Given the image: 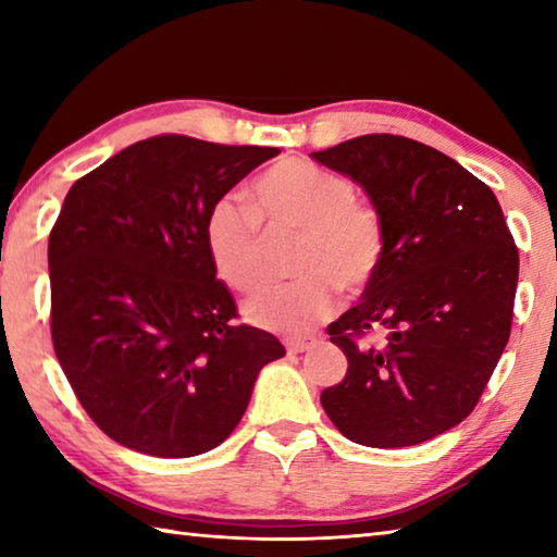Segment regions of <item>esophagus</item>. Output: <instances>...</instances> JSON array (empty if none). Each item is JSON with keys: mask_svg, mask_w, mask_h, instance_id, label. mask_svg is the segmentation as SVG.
Masks as SVG:
<instances>
[{"mask_svg": "<svg viewBox=\"0 0 557 557\" xmlns=\"http://www.w3.org/2000/svg\"><path fill=\"white\" fill-rule=\"evenodd\" d=\"M307 348H312V342H307V338H289L287 342L289 354H301V351H307Z\"/></svg>", "mask_w": 557, "mask_h": 557, "instance_id": "obj_1", "label": "esophagus"}]
</instances>
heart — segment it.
Here are the masks:
<instances>
[{
	"instance_id": "obj_1",
	"label": "heart",
	"mask_w": 557,
	"mask_h": 557,
	"mask_svg": "<svg viewBox=\"0 0 557 557\" xmlns=\"http://www.w3.org/2000/svg\"><path fill=\"white\" fill-rule=\"evenodd\" d=\"M256 211L221 196L206 213V248L219 277L250 289L265 268V228L299 231L297 280L262 285L245 299L252 324L299 334L334 312L338 287L363 289L385 258V221L371 201L356 196L351 178L305 159H285L252 184Z\"/></svg>"
}]
</instances>
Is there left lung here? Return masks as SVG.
Segmentation results:
<instances>
[{
	"instance_id": "obj_1",
	"label": "left lung",
	"mask_w": 557,
	"mask_h": 557,
	"mask_svg": "<svg viewBox=\"0 0 557 557\" xmlns=\"http://www.w3.org/2000/svg\"><path fill=\"white\" fill-rule=\"evenodd\" d=\"M312 157L361 184L388 233L379 275L326 326L348 369L322 408L358 445H420L476 408L504 354L513 235L492 188L414 139L363 135Z\"/></svg>"
}]
</instances>
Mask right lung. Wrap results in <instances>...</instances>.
Wrapping results in <instances>:
<instances>
[{
	"label": "right lung",
	"mask_w": 557,
	"mask_h": 557,
	"mask_svg": "<svg viewBox=\"0 0 557 557\" xmlns=\"http://www.w3.org/2000/svg\"><path fill=\"white\" fill-rule=\"evenodd\" d=\"M277 154L157 135L71 186L49 235L51 338L110 440L203 455L240 422L262 366L285 356L275 336L235 322L203 235L211 203Z\"/></svg>",
	"instance_id": "obj_1"
}]
</instances>
